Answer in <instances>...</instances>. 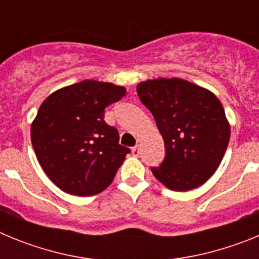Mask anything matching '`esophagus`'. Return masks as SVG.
Wrapping results in <instances>:
<instances>
[{
  "label": "esophagus",
  "mask_w": 259,
  "mask_h": 259,
  "mask_svg": "<svg viewBox=\"0 0 259 259\" xmlns=\"http://www.w3.org/2000/svg\"><path fill=\"white\" fill-rule=\"evenodd\" d=\"M132 155H134V157H139V155H140V146L137 145V146H135V148H132Z\"/></svg>",
  "instance_id": "1"
}]
</instances>
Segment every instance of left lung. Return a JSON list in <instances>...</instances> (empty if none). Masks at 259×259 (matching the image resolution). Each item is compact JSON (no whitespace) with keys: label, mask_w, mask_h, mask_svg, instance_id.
<instances>
[{"label":"left lung","mask_w":259,"mask_h":259,"mask_svg":"<svg viewBox=\"0 0 259 259\" xmlns=\"http://www.w3.org/2000/svg\"><path fill=\"white\" fill-rule=\"evenodd\" d=\"M137 95L161 132L166 157L153 175L171 191L198 188L221 164L231 127L218 97L179 77L137 84Z\"/></svg>","instance_id":"obj_1"}]
</instances>
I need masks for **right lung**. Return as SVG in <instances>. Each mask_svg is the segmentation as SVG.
Segmentation results:
<instances>
[{
  "label": "right lung",
  "instance_id": "1",
  "mask_svg": "<svg viewBox=\"0 0 259 259\" xmlns=\"http://www.w3.org/2000/svg\"><path fill=\"white\" fill-rule=\"evenodd\" d=\"M125 92L124 87L83 80L53 92L41 104L31 124L32 146L59 189L84 197L111 184L130 149L119 144L118 130L104 115Z\"/></svg>",
  "mask_w": 259,
  "mask_h": 259
}]
</instances>
